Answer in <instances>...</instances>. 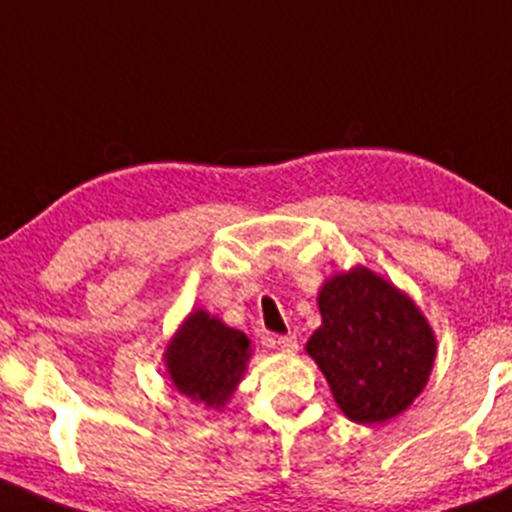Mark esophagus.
I'll return each mask as SVG.
<instances>
[{"mask_svg": "<svg viewBox=\"0 0 512 512\" xmlns=\"http://www.w3.org/2000/svg\"><path fill=\"white\" fill-rule=\"evenodd\" d=\"M277 347L282 352H289V355H294L296 350H299V340H296V335H277Z\"/></svg>", "mask_w": 512, "mask_h": 512, "instance_id": "1", "label": "esophagus"}]
</instances>
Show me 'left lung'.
Listing matches in <instances>:
<instances>
[{"mask_svg": "<svg viewBox=\"0 0 512 512\" xmlns=\"http://www.w3.org/2000/svg\"><path fill=\"white\" fill-rule=\"evenodd\" d=\"M323 325L306 352L328 379L352 423H384L428 384L435 335L406 294L357 267L328 279L318 294Z\"/></svg>", "mask_w": 512, "mask_h": 512, "instance_id": "1", "label": "left lung"}]
</instances>
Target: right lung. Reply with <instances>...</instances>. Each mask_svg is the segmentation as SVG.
I'll list each match as a JSON object with an SVG mask.
<instances>
[{"label":"right lung","mask_w":512,"mask_h":512,"mask_svg":"<svg viewBox=\"0 0 512 512\" xmlns=\"http://www.w3.org/2000/svg\"><path fill=\"white\" fill-rule=\"evenodd\" d=\"M247 359L250 340L245 333L228 328L206 311H194L184 320L165 355L177 391L211 408L228 401Z\"/></svg>","instance_id":"right-lung-1"}]
</instances>
